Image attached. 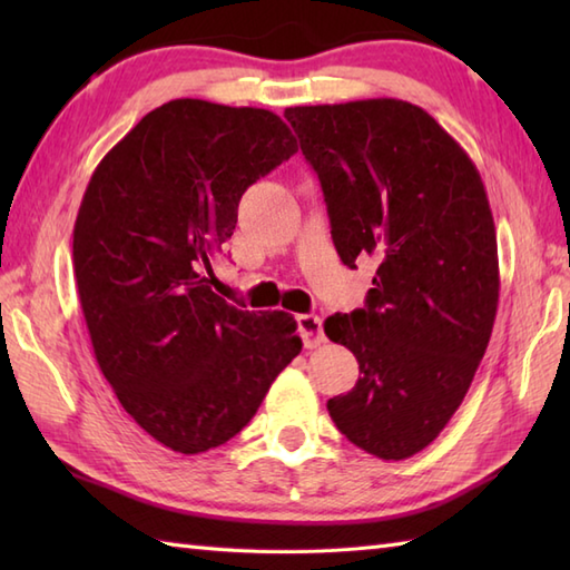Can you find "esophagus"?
Returning <instances> with one entry per match:
<instances>
[{"mask_svg":"<svg viewBox=\"0 0 570 570\" xmlns=\"http://www.w3.org/2000/svg\"><path fill=\"white\" fill-rule=\"evenodd\" d=\"M298 333L304 337L306 347H318L325 343V333H323V321L313 313H304L298 316Z\"/></svg>","mask_w":570,"mask_h":570,"instance_id":"obj_1","label":"esophagus"}]
</instances>
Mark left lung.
<instances>
[{"label":"left lung","mask_w":570,"mask_h":570,"mask_svg":"<svg viewBox=\"0 0 570 570\" xmlns=\"http://www.w3.org/2000/svg\"><path fill=\"white\" fill-rule=\"evenodd\" d=\"M284 117L318 174L343 264L372 259L365 308L323 328L360 362L328 399L350 443L404 460L435 441L485 355L500 298L498 233L485 186L463 147L394 100L288 107Z\"/></svg>","instance_id":"1"}]
</instances>
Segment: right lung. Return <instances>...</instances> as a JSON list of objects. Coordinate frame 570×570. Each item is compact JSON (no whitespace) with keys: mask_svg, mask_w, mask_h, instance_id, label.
<instances>
[{"mask_svg":"<svg viewBox=\"0 0 570 570\" xmlns=\"http://www.w3.org/2000/svg\"><path fill=\"white\" fill-rule=\"evenodd\" d=\"M294 154L278 115L184 98L141 117L85 188L72 266L95 357L127 414L176 453L237 435L301 353L294 316L210 288L242 193Z\"/></svg>","mask_w":570,"mask_h":570,"instance_id":"add662e5","label":"right lung"}]
</instances>
